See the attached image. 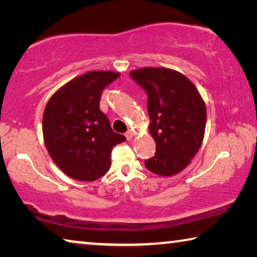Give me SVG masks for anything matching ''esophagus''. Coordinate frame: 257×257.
I'll use <instances>...</instances> for the list:
<instances>
[{"mask_svg":"<svg viewBox=\"0 0 257 257\" xmlns=\"http://www.w3.org/2000/svg\"><path fill=\"white\" fill-rule=\"evenodd\" d=\"M124 136H125V138H127L128 141H129V139H132V138H133V136H134V132H133V130H130V129H129L128 132L124 134Z\"/></svg>","mask_w":257,"mask_h":257,"instance_id":"obj_1","label":"esophagus"}]
</instances>
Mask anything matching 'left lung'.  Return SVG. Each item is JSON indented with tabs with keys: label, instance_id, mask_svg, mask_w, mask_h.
Returning a JSON list of instances; mask_svg holds the SVG:
<instances>
[{
	"label": "left lung",
	"instance_id": "left-lung-1",
	"mask_svg": "<svg viewBox=\"0 0 257 257\" xmlns=\"http://www.w3.org/2000/svg\"><path fill=\"white\" fill-rule=\"evenodd\" d=\"M130 77L147 94V111L156 152L145 160L155 175H177L190 163L202 145L206 107L195 85L181 73L167 68H143Z\"/></svg>",
	"mask_w": 257,
	"mask_h": 257
}]
</instances>
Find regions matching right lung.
<instances>
[{
  "mask_svg": "<svg viewBox=\"0 0 257 257\" xmlns=\"http://www.w3.org/2000/svg\"><path fill=\"white\" fill-rule=\"evenodd\" d=\"M118 72L89 71L69 81L46 104L43 136L49 154L67 176L93 181L110 169L111 152L125 141L99 110L105 87Z\"/></svg>",
  "mask_w": 257,
  "mask_h": 257,
  "instance_id": "obj_1",
  "label": "right lung"
}]
</instances>
